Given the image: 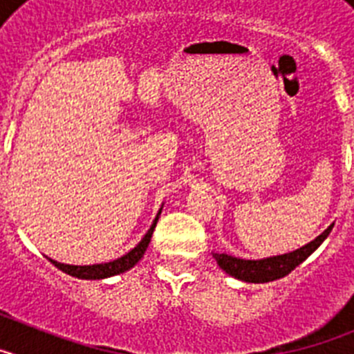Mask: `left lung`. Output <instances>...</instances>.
<instances>
[{
	"label": "left lung",
	"instance_id": "left-lung-1",
	"mask_svg": "<svg viewBox=\"0 0 354 354\" xmlns=\"http://www.w3.org/2000/svg\"><path fill=\"white\" fill-rule=\"evenodd\" d=\"M333 225L335 223H331L323 234H319V236L315 237L314 241H310L308 245L294 250V252L283 253V255H273V257L257 259V261H252V259H239L234 257V255H227V253H212V257L216 259L218 266H220L225 273L237 278L241 282H273V280H278V278L287 277L296 266H299L303 261H306V259L310 257L312 253H314L319 246L323 245V241L330 236Z\"/></svg>",
	"mask_w": 354,
	"mask_h": 354
}]
</instances>
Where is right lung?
<instances>
[{
	"instance_id": "add662e5",
	"label": "right lung",
	"mask_w": 354,
	"mask_h": 354,
	"mask_svg": "<svg viewBox=\"0 0 354 354\" xmlns=\"http://www.w3.org/2000/svg\"><path fill=\"white\" fill-rule=\"evenodd\" d=\"M162 211V205L159 209V212L156 214L154 221L150 225V228L147 230L145 236L142 237L138 245L134 246L131 252H127L126 255H122V257L115 259V261H109L104 262V264H90V266H72V264H64V262H56L53 259H49L53 266H56L58 270L64 271V273L71 274L74 278H81V280H102V278H109V277H115V274H120V273H126L127 270H131L134 264H138L142 261L143 253L147 252L149 248V243H150V237H152V232H154L156 223L159 220V214Z\"/></svg>"
}]
</instances>
